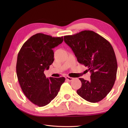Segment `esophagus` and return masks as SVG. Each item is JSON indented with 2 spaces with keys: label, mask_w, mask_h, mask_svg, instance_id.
I'll return each instance as SVG.
<instances>
[{
  "label": "esophagus",
  "mask_w": 128,
  "mask_h": 128,
  "mask_svg": "<svg viewBox=\"0 0 128 128\" xmlns=\"http://www.w3.org/2000/svg\"><path fill=\"white\" fill-rule=\"evenodd\" d=\"M66 80H68L69 82H70V81L72 80L73 79H74L73 78H72V77H69V76H66Z\"/></svg>",
  "instance_id": "obj_1"
}]
</instances>
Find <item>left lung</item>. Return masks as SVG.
<instances>
[{"mask_svg": "<svg viewBox=\"0 0 128 128\" xmlns=\"http://www.w3.org/2000/svg\"><path fill=\"white\" fill-rule=\"evenodd\" d=\"M77 61L91 72L90 80L80 78L82 86L77 93L89 102L102 100L113 88L116 78L118 64L114 49L110 42L91 30H84L64 36Z\"/></svg>", "mask_w": 128, "mask_h": 128, "instance_id": "1", "label": "left lung"}]
</instances>
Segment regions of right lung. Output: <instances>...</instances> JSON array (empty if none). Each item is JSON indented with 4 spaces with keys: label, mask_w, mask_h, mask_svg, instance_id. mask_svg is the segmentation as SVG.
I'll use <instances>...</instances> for the list:
<instances>
[{
    "label": "right lung",
    "mask_w": 128,
    "mask_h": 128,
    "mask_svg": "<svg viewBox=\"0 0 128 128\" xmlns=\"http://www.w3.org/2000/svg\"><path fill=\"white\" fill-rule=\"evenodd\" d=\"M64 40L42 33L34 34L22 45L16 62V74L22 90L31 102L47 105L57 96L64 77L46 78L44 71L54 61L53 48Z\"/></svg>",
    "instance_id": "1"
}]
</instances>
